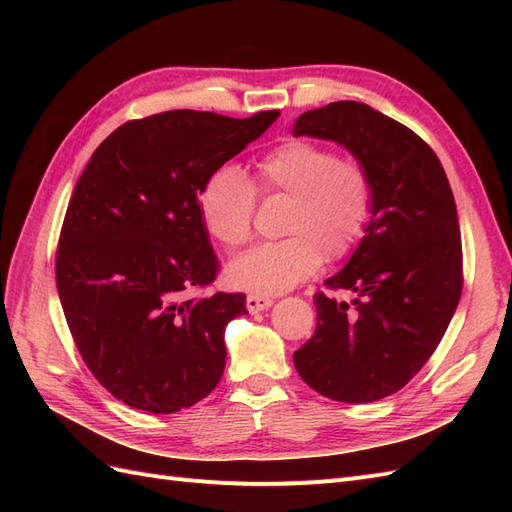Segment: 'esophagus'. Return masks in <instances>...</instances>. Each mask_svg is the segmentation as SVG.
<instances>
[{
    "mask_svg": "<svg viewBox=\"0 0 512 512\" xmlns=\"http://www.w3.org/2000/svg\"><path fill=\"white\" fill-rule=\"evenodd\" d=\"M245 305L252 314H256V312H265V309H269L273 305V299L262 297V294H250V297L245 299Z\"/></svg>",
    "mask_w": 512,
    "mask_h": 512,
    "instance_id": "obj_1",
    "label": "esophagus"
}]
</instances>
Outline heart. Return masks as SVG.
Listing matches in <instances>:
<instances>
[{
    "instance_id": "heart-1",
    "label": "heart",
    "mask_w": 512,
    "mask_h": 512,
    "mask_svg": "<svg viewBox=\"0 0 512 512\" xmlns=\"http://www.w3.org/2000/svg\"><path fill=\"white\" fill-rule=\"evenodd\" d=\"M288 196L280 241L252 247L226 269L230 286L254 294H282L312 277L322 256L342 260L361 243L374 215V181L354 160L329 147L288 141L258 158L250 177L237 168L211 170L198 192V213L226 250L252 237L256 196Z\"/></svg>"
}]
</instances>
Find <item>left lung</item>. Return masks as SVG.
Instances as JSON below:
<instances>
[{
	"label": "left lung",
	"mask_w": 512,
	"mask_h": 512,
	"mask_svg": "<svg viewBox=\"0 0 512 512\" xmlns=\"http://www.w3.org/2000/svg\"><path fill=\"white\" fill-rule=\"evenodd\" d=\"M294 136L344 145L374 181V215L329 290L316 292V333L294 352L320 395L369 404L397 393L444 337L463 288L453 190L433 149L404 123L352 100L303 113Z\"/></svg>",
	"instance_id": "1"
}]
</instances>
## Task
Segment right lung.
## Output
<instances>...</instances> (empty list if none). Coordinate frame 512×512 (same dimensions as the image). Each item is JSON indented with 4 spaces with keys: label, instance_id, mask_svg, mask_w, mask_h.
<instances>
[{
    "label": "right lung",
    "instance_id": "add662e5",
    "mask_svg": "<svg viewBox=\"0 0 512 512\" xmlns=\"http://www.w3.org/2000/svg\"><path fill=\"white\" fill-rule=\"evenodd\" d=\"M277 115L134 119L106 138L76 181L55 256L57 292L85 365L123 404L173 414L218 386L224 329L247 309L241 292L188 299L220 269L198 192Z\"/></svg>",
    "mask_w": 512,
    "mask_h": 512
}]
</instances>
